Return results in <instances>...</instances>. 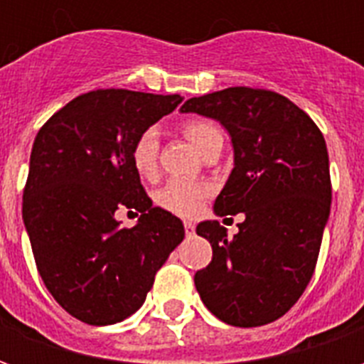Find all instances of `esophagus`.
I'll list each match as a JSON object with an SVG mask.
<instances>
[{
    "label": "esophagus",
    "instance_id": "obj_1",
    "mask_svg": "<svg viewBox=\"0 0 364 364\" xmlns=\"http://www.w3.org/2000/svg\"><path fill=\"white\" fill-rule=\"evenodd\" d=\"M185 234H187V236H193V234H195V224H193V222H185Z\"/></svg>",
    "mask_w": 364,
    "mask_h": 364
}]
</instances>
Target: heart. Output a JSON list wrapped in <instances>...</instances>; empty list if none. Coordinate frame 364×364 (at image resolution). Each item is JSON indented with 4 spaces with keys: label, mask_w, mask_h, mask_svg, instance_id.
I'll use <instances>...</instances> for the list:
<instances>
[{
    "label": "heart",
    "mask_w": 364,
    "mask_h": 364,
    "mask_svg": "<svg viewBox=\"0 0 364 364\" xmlns=\"http://www.w3.org/2000/svg\"><path fill=\"white\" fill-rule=\"evenodd\" d=\"M183 132L200 154H205L214 142L224 140L220 128L213 124L210 120H189L183 124ZM158 132L154 128L144 130L142 134L134 140L132 151H130L136 173L144 179H151L158 173ZM210 193H213V187L208 183L171 179L158 191L156 200L161 208H166L169 213L191 218L200 210V206L206 198L210 197Z\"/></svg>",
    "instance_id": "heart-1"
}]
</instances>
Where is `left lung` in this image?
Listing matches in <instances>:
<instances>
[{
  "mask_svg": "<svg viewBox=\"0 0 364 364\" xmlns=\"http://www.w3.org/2000/svg\"><path fill=\"white\" fill-rule=\"evenodd\" d=\"M181 112L226 128L234 169L214 214L245 216L232 240L218 220L197 226L213 245V261L195 274L200 300L230 326L271 323L294 306L318 261L331 208L326 140L302 109L273 91L228 87L193 97Z\"/></svg>",
  "mask_w": 364,
  "mask_h": 364,
  "instance_id": "left-lung-1",
  "label": "left lung"
}]
</instances>
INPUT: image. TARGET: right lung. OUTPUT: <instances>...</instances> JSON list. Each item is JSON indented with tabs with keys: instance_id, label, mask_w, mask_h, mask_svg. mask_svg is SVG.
<instances>
[{
	"instance_id": "obj_1",
	"label": "right lung",
	"mask_w": 364,
	"mask_h": 364,
	"mask_svg": "<svg viewBox=\"0 0 364 364\" xmlns=\"http://www.w3.org/2000/svg\"><path fill=\"white\" fill-rule=\"evenodd\" d=\"M181 95L97 90L52 114L33 144L23 222L36 269L68 314L91 326L127 320L185 237L183 222L151 206L132 144ZM141 213L122 229L116 213Z\"/></svg>"
}]
</instances>
